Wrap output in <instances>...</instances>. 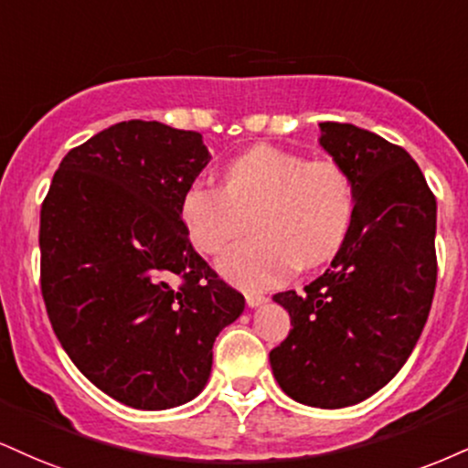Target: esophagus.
<instances>
[{
  "mask_svg": "<svg viewBox=\"0 0 468 468\" xmlns=\"http://www.w3.org/2000/svg\"><path fill=\"white\" fill-rule=\"evenodd\" d=\"M266 301L268 298L263 294H257V292H246V303H249V307H259V305H263Z\"/></svg>",
  "mask_w": 468,
  "mask_h": 468,
  "instance_id": "obj_1",
  "label": "esophagus"
}]
</instances>
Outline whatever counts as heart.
<instances>
[{"label":"heart","instance_id":"heart-1","mask_svg":"<svg viewBox=\"0 0 468 468\" xmlns=\"http://www.w3.org/2000/svg\"><path fill=\"white\" fill-rule=\"evenodd\" d=\"M250 218L255 238L233 246L218 268L246 290H268L303 268L329 261L353 219V187L334 161H307L277 145H252L222 167V187L191 180L178 219L189 244L218 255Z\"/></svg>","mask_w":468,"mask_h":468}]
</instances>
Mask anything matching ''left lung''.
<instances>
[{"instance_id":"1","label":"left lung","mask_w":468,"mask_h":468,"mask_svg":"<svg viewBox=\"0 0 468 468\" xmlns=\"http://www.w3.org/2000/svg\"><path fill=\"white\" fill-rule=\"evenodd\" d=\"M320 145L351 180L353 219L324 274L274 294L292 329L270 366L294 401L335 410L381 390L419 342L436 290V198L379 134L323 122Z\"/></svg>"}]
</instances>
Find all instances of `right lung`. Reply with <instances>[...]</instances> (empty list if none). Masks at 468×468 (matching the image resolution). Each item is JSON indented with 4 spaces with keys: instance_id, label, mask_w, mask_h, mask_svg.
I'll return each mask as SVG.
<instances>
[{
    "instance_id": "obj_1",
    "label": "right lung",
    "mask_w": 468,
    "mask_h": 468,
    "mask_svg": "<svg viewBox=\"0 0 468 468\" xmlns=\"http://www.w3.org/2000/svg\"><path fill=\"white\" fill-rule=\"evenodd\" d=\"M209 161L200 133L120 122L67 152L43 200L41 292L54 334L91 384L131 408L191 401L218 334L244 312L178 219L180 191Z\"/></svg>"
}]
</instances>
